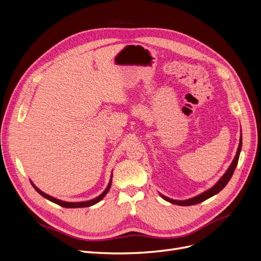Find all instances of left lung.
Segmentation results:
<instances>
[{"label": "left lung", "instance_id": "left-lung-1", "mask_svg": "<svg viewBox=\"0 0 261 261\" xmlns=\"http://www.w3.org/2000/svg\"><path fill=\"white\" fill-rule=\"evenodd\" d=\"M241 147H242V134H240V140H239V145H238V148H237V153H236V156H234L233 160L231 161L230 166L228 167V169L226 170V172L224 173V174H223V176L210 189L202 192L201 194H198L196 196L188 198V200H182V201L173 200V198H170V197H168V196H166L164 194L159 193L160 196L163 197L165 201L170 202L172 204L179 205V206H190V205H195V204H198V203H202L205 200H207V198L216 195L217 193H219L223 188L225 187V186L227 185V182L229 181V179L231 178V176L233 174V171H234L236 167H237V165H238V160H239V156H240V152H241Z\"/></svg>", "mask_w": 261, "mask_h": 261}]
</instances>
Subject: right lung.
Wrapping results in <instances>:
<instances>
[{"mask_svg": "<svg viewBox=\"0 0 261 261\" xmlns=\"http://www.w3.org/2000/svg\"><path fill=\"white\" fill-rule=\"evenodd\" d=\"M111 178H113V173H111L110 179H109V182H108V186L106 187V189H105L100 195H98V196L92 198V200L85 201V202H65V201L58 200V198H55V197H53V196H51V195H48V194L44 193V192L41 191L39 188H37L36 186H35L32 181H31V182H32V185H33V187L35 188V190H36L37 192H38L40 195H42L43 197H45L46 200L51 201V202H53V203H55V204H57V205H59V206H61V207H65V208H82V207H89V206H92V205H94V204L100 202L101 200H103V197L107 194V192L109 191V189H110V187H111Z\"/></svg>", "mask_w": 261, "mask_h": 261, "instance_id": "add662e5", "label": "right lung"}]
</instances>
